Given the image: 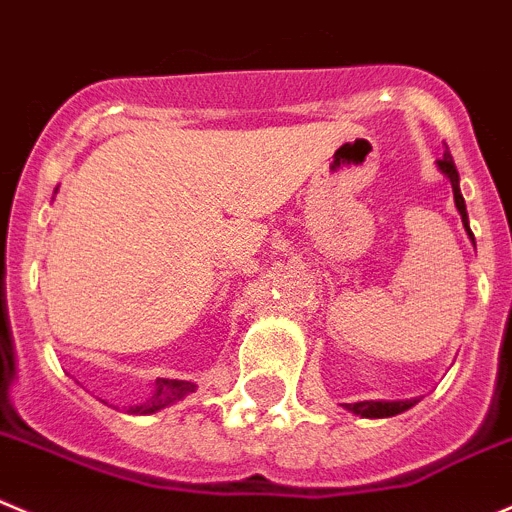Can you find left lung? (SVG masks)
I'll list each match as a JSON object with an SVG mask.
<instances>
[{"label":"left lung","instance_id":"obj_1","mask_svg":"<svg viewBox=\"0 0 512 512\" xmlns=\"http://www.w3.org/2000/svg\"><path fill=\"white\" fill-rule=\"evenodd\" d=\"M437 168L440 173L450 180L452 186V196H455V208L462 218V226H465L467 236H470L472 246H475V236L470 231V221H467V208H465V198L460 193V173L455 168V160H452L450 150H445L442 160H437ZM420 399H364V402H354V405H344V410H349L352 415L357 417H367V420H382V417H394L399 412H407L410 407H415Z\"/></svg>","mask_w":512,"mask_h":512}]
</instances>
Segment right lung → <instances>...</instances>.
<instances>
[{"label":"right lung","mask_w":512,"mask_h":512,"mask_svg":"<svg viewBox=\"0 0 512 512\" xmlns=\"http://www.w3.org/2000/svg\"><path fill=\"white\" fill-rule=\"evenodd\" d=\"M191 392H196V384L186 382V379H155L153 394L145 399L143 405L128 407V415H153V412H160L180 402Z\"/></svg>","instance_id":"right-lung-1"}]
</instances>
